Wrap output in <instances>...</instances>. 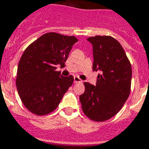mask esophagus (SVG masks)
Here are the masks:
<instances>
[{"label":"esophagus","mask_w":149,"mask_h":149,"mask_svg":"<svg viewBox=\"0 0 149 149\" xmlns=\"http://www.w3.org/2000/svg\"><path fill=\"white\" fill-rule=\"evenodd\" d=\"M82 80L79 79L78 77H74V83L75 84H77V83H81Z\"/></svg>","instance_id":"34e87169"}]
</instances>
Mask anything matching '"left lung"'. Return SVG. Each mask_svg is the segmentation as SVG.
Returning <instances> with one entry per match:
<instances>
[{
	"label": "left lung",
	"mask_w": 149,
	"mask_h": 149,
	"mask_svg": "<svg viewBox=\"0 0 149 149\" xmlns=\"http://www.w3.org/2000/svg\"><path fill=\"white\" fill-rule=\"evenodd\" d=\"M93 45V70L101 71L96 85L84 82L79 96L82 110L93 121L103 122L117 114L130 92L132 69L121 44L110 36L87 38Z\"/></svg>",
	"instance_id": "1"
}]
</instances>
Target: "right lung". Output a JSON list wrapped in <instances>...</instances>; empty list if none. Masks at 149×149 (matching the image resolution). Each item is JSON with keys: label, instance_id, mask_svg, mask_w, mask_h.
<instances>
[{"label": "right lung", "instance_id": "right-lung-1", "mask_svg": "<svg viewBox=\"0 0 149 149\" xmlns=\"http://www.w3.org/2000/svg\"><path fill=\"white\" fill-rule=\"evenodd\" d=\"M73 36L47 33L30 44L19 60L16 87L25 107L37 116H45L58 106L73 83V77H62L56 65L65 66Z\"/></svg>", "mask_w": 149, "mask_h": 149}]
</instances>
